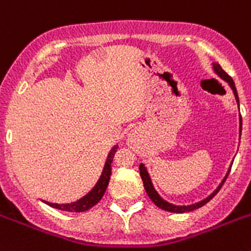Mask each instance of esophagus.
<instances>
[{"label": "esophagus", "instance_id": "obj_1", "mask_svg": "<svg viewBox=\"0 0 251 251\" xmlns=\"http://www.w3.org/2000/svg\"><path fill=\"white\" fill-rule=\"evenodd\" d=\"M134 138H135V132L130 134V136H129V143L130 144H132V142H134Z\"/></svg>", "mask_w": 251, "mask_h": 251}]
</instances>
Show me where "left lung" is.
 <instances>
[{
	"label": "left lung",
	"instance_id": "obj_1",
	"mask_svg": "<svg viewBox=\"0 0 251 251\" xmlns=\"http://www.w3.org/2000/svg\"><path fill=\"white\" fill-rule=\"evenodd\" d=\"M213 68L214 71H215V73H217L218 76L221 77V78H223L225 81H227L228 83H229V86L232 87V90H233V94H235L236 97V100H237L238 103V95H237V90H236V86H235V82H233V79L231 78V76H228L227 73L222 69V67L219 66V64H217V63H214L213 64ZM242 125V124H241ZM240 134H241V126H240ZM139 170H140V176H142V180H143V184H144V188H146V192L147 195H148V197H150L152 201L154 202V205L156 206H158L160 209H162V210H166V211H170V213H187V211H192L195 210V209H199V207L203 206L205 203H207L209 201H210L211 199H213L215 195H217L218 192H219V189L222 188V185L225 184L226 179H227L228 176V173L227 175H226V178L223 179V182L221 183V185L218 187L215 191H214L213 193H211L210 196L206 197L205 200H202V201H200V202L197 203H193V205H188V206H176V205H173V203H169L166 202L164 199H161L160 196H158V193L154 191L153 185H152V182H151V178L150 175H148V173H147V169L144 168L143 164L139 165Z\"/></svg>",
	"mask_w": 251,
	"mask_h": 251
}]
</instances>
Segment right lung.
<instances>
[{
    "mask_svg": "<svg viewBox=\"0 0 251 251\" xmlns=\"http://www.w3.org/2000/svg\"><path fill=\"white\" fill-rule=\"evenodd\" d=\"M116 151H117V146H115L111 150V152H109V154H108L107 161H105L104 170H103V173H101L100 179L98 180L97 185L91 189L90 192L87 193L86 196L82 197L81 200H78V201L72 203H62V205H58V203H50V202H46V203L50 205L51 207H55V209H59V210H64V211H71V213H82V211H86L89 210V209H91L93 206H95V205L100 201L103 195L105 193V189H107L109 179H111L112 161H113V156H115Z\"/></svg>",
    "mask_w": 251,
    "mask_h": 251,
    "instance_id": "add662e5",
    "label": "right lung"
}]
</instances>
